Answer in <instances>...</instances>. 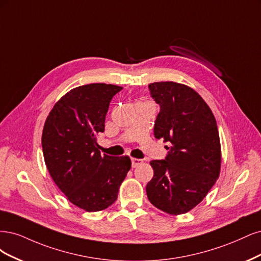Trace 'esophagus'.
Listing matches in <instances>:
<instances>
[{
  "instance_id": "1",
  "label": "esophagus",
  "mask_w": 261,
  "mask_h": 261,
  "mask_svg": "<svg viewBox=\"0 0 261 261\" xmlns=\"http://www.w3.org/2000/svg\"><path fill=\"white\" fill-rule=\"evenodd\" d=\"M141 164H143V161H142V159H139V158H132V159H131V165H132V168H136V167L140 166Z\"/></svg>"
}]
</instances>
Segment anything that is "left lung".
I'll return each instance as SVG.
<instances>
[{"label":"left lung","mask_w":261,"mask_h":261,"mask_svg":"<svg viewBox=\"0 0 261 261\" xmlns=\"http://www.w3.org/2000/svg\"><path fill=\"white\" fill-rule=\"evenodd\" d=\"M159 105L154 136L170 143L165 159L152 161L146 194L155 207L181 215L198 205L220 173L219 132L212 109L193 89L175 82L148 85Z\"/></svg>","instance_id":"left-lung-1"}]
</instances>
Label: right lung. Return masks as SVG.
<instances>
[{
	"instance_id": "right-lung-1",
	"label": "right lung",
	"mask_w": 261,
	"mask_h": 261,
	"mask_svg": "<svg viewBox=\"0 0 261 261\" xmlns=\"http://www.w3.org/2000/svg\"><path fill=\"white\" fill-rule=\"evenodd\" d=\"M121 87L91 83L70 90L54 105L42 133L44 162L56 186L75 206L99 212L118 197L131 168L128 156L100 155L109 103Z\"/></svg>"
}]
</instances>
